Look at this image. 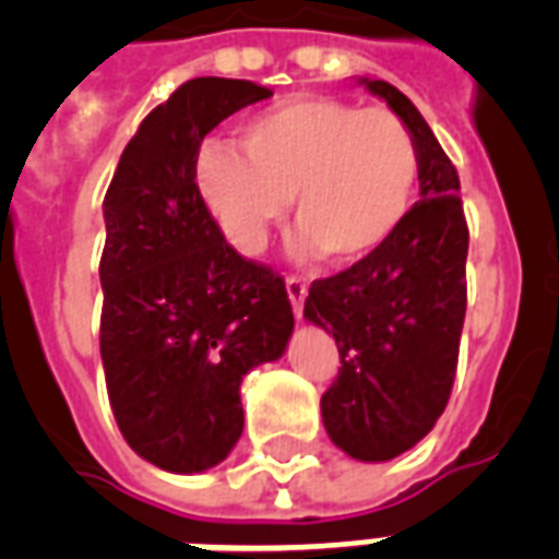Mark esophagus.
I'll return each instance as SVG.
<instances>
[{"label": "esophagus", "mask_w": 559, "mask_h": 559, "mask_svg": "<svg viewBox=\"0 0 559 559\" xmlns=\"http://www.w3.org/2000/svg\"><path fill=\"white\" fill-rule=\"evenodd\" d=\"M287 296H289V305H293V313H296V319H301V310H305V298H307L305 281L287 278Z\"/></svg>", "instance_id": "1"}]
</instances>
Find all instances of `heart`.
Wrapping results in <instances>:
<instances>
[{
	"label": "heart",
	"instance_id": "obj_1",
	"mask_svg": "<svg viewBox=\"0 0 559 559\" xmlns=\"http://www.w3.org/2000/svg\"><path fill=\"white\" fill-rule=\"evenodd\" d=\"M240 147L205 144L193 162L202 205L231 249L261 254L289 200L293 254L340 266L377 254L415 202L417 144L389 109L298 95L240 127Z\"/></svg>",
	"mask_w": 559,
	"mask_h": 559
}]
</instances>
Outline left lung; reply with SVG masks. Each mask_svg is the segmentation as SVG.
Instances as JSON below:
<instances>
[{"label":"left lung","instance_id":"obj_1","mask_svg":"<svg viewBox=\"0 0 559 559\" xmlns=\"http://www.w3.org/2000/svg\"><path fill=\"white\" fill-rule=\"evenodd\" d=\"M417 144L420 200L380 252L313 281L305 319L333 333L340 377L322 394L331 441L357 461H391L429 435L450 400L467 310V219L459 174L412 100L359 78Z\"/></svg>","mask_w":559,"mask_h":559}]
</instances>
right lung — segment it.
Segmentation results:
<instances>
[{
	"label": "right lung",
	"instance_id": "obj_1",
	"mask_svg": "<svg viewBox=\"0 0 559 559\" xmlns=\"http://www.w3.org/2000/svg\"><path fill=\"white\" fill-rule=\"evenodd\" d=\"M266 86L193 78L144 118L104 197L100 359L118 429L135 455L191 476L243 432L240 382L284 357L293 307L281 275L246 261L202 205V139Z\"/></svg>",
	"mask_w": 559,
	"mask_h": 559
}]
</instances>
